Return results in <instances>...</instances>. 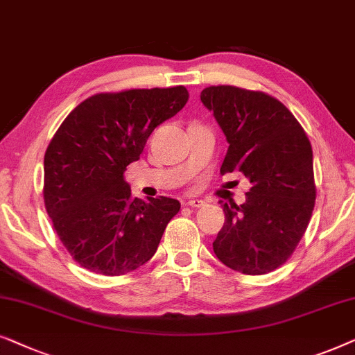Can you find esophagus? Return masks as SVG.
Instances as JSON below:
<instances>
[{
    "label": "esophagus",
    "mask_w": 355,
    "mask_h": 355,
    "mask_svg": "<svg viewBox=\"0 0 355 355\" xmlns=\"http://www.w3.org/2000/svg\"><path fill=\"white\" fill-rule=\"evenodd\" d=\"M187 205L191 206V207H202V206H205V201L200 200V198H191V200L187 201Z\"/></svg>",
    "instance_id": "1"
}]
</instances>
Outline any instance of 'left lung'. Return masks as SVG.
Returning <instances> with one entry per match:
<instances>
[{"instance_id":"left-lung-1","label":"left lung","mask_w":355,"mask_h":355,"mask_svg":"<svg viewBox=\"0 0 355 355\" xmlns=\"http://www.w3.org/2000/svg\"><path fill=\"white\" fill-rule=\"evenodd\" d=\"M201 102L229 143L220 173L242 172L252 183L243 205L219 201L225 222L212 250L234 271L271 272L294 253L313 211L310 141L295 116L264 92L211 86Z\"/></svg>"}]
</instances>
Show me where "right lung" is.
<instances>
[{"label": "right lung", "mask_w": 355, "mask_h": 355, "mask_svg": "<svg viewBox=\"0 0 355 355\" xmlns=\"http://www.w3.org/2000/svg\"><path fill=\"white\" fill-rule=\"evenodd\" d=\"M187 101L183 86L97 94L61 123L45 153L44 200L60 240L83 268L121 276L154 257L180 202L133 198L125 170Z\"/></svg>", "instance_id": "1"}]
</instances>
